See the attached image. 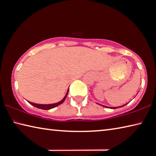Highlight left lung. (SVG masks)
<instances>
[{
  "instance_id": "obj_1",
  "label": "left lung",
  "mask_w": 156,
  "mask_h": 156,
  "mask_svg": "<svg viewBox=\"0 0 156 156\" xmlns=\"http://www.w3.org/2000/svg\"><path fill=\"white\" fill-rule=\"evenodd\" d=\"M126 104H125V105H122V106H120V107H109V109H117V108H120V107H124V106H125ZM102 106H103V107H107V108H109L108 107H107V106H104V105H102Z\"/></svg>"
}]
</instances>
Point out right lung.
Returning <instances> with one entry per match:
<instances>
[{"mask_svg":"<svg viewBox=\"0 0 156 156\" xmlns=\"http://www.w3.org/2000/svg\"><path fill=\"white\" fill-rule=\"evenodd\" d=\"M68 92H69V89H67V94H65V97L63 98V99L62 100H60V102H57V103H54V104H49V105H41V104H36V103H34V102H28L30 103V105H33L34 107H35L36 108H38V109H44V110H49V109H53V108L56 107L57 106H58V105H61L63 102L65 101V100L66 99V98L67 96V94H68Z\"/></svg>","mask_w":156,"mask_h":156,"instance_id":"obj_1","label":"right lung"}]
</instances>
